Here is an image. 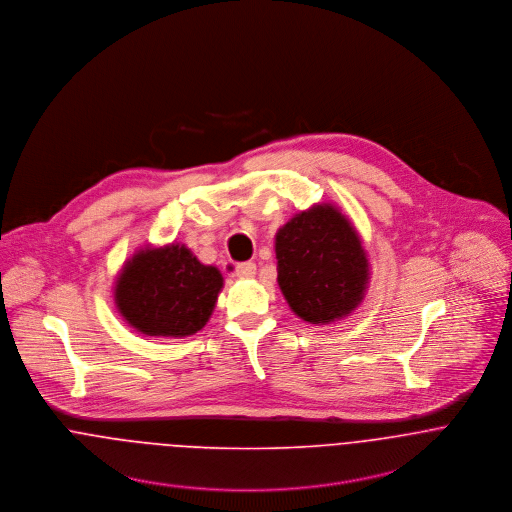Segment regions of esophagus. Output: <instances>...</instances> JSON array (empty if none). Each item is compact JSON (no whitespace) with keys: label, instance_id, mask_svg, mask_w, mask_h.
<instances>
[{"label":"esophagus","instance_id":"1","mask_svg":"<svg viewBox=\"0 0 512 512\" xmlns=\"http://www.w3.org/2000/svg\"><path fill=\"white\" fill-rule=\"evenodd\" d=\"M255 273H257L255 263H239L235 267V277H239V279H251V277H255Z\"/></svg>","mask_w":512,"mask_h":512}]
</instances>
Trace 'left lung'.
<instances>
[{"label":"left lung","instance_id":"1","mask_svg":"<svg viewBox=\"0 0 512 512\" xmlns=\"http://www.w3.org/2000/svg\"><path fill=\"white\" fill-rule=\"evenodd\" d=\"M277 283L308 324L347 318L365 298L371 265L351 220L332 202L294 214L275 235Z\"/></svg>","mask_w":512,"mask_h":512}]
</instances>
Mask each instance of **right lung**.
<instances>
[{
  "mask_svg": "<svg viewBox=\"0 0 512 512\" xmlns=\"http://www.w3.org/2000/svg\"><path fill=\"white\" fill-rule=\"evenodd\" d=\"M224 277L184 243L145 245L121 267L114 283L119 316L139 334L186 338L210 320Z\"/></svg>",
  "mask_w": 512,
  "mask_h": 512,
  "instance_id": "right-lung-1",
  "label": "right lung"
}]
</instances>
